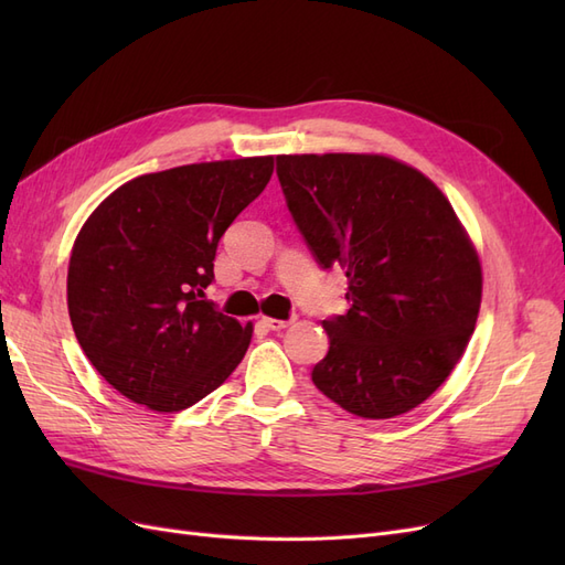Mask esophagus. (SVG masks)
I'll list each match as a JSON object with an SVG mask.
<instances>
[{"label":"esophagus","instance_id":"esophagus-1","mask_svg":"<svg viewBox=\"0 0 565 565\" xmlns=\"http://www.w3.org/2000/svg\"><path fill=\"white\" fill-rule=\"evenodd\" d=\"M292 322V320H278V318H262V324L266 330H273V332H278V330H285L287 324Z\"/></svg>","mask_w":565,"mask_h":565}]
</instances>
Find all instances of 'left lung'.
Instances as JSON below:
<instances>
[{"label": "left lung", "mask_w": 565, "mask_h": 565, "mask_svg": "<svg viewBox=\"0 0 565 565\" xmlns=\"http://www.w3.org/2000/svg\"><path fill=\"white\" fill-rule=\"evenodd\" d=\"M276 164L313 259L349 278L351 309L322 320L330 349L313 384L355 417L409 413L448 380L481 309V264L455 210L422 172L384 156Z\"/></svg>", "instance_id": "obj_1"}]
</instances>
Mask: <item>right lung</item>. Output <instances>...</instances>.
Returning <instances> with one entry per match:
<instances>
[{"label": "right lung", "instance_id": "1", "mask_svg": "<svg viewBox=\"0 0 565 565\" xmlns=\"http://www.w3.org/2000/svg\"><path fill=\"white\" fill-rule=\"evenodd\" d=\"M273 174V158L200 162L119 185L82 226L67 311L113 388L158 413L202 401L241 365L252 324L204 299L221 235Z\"/></svg>", "mask_w": 565, "mask_h": 565}]
</instances>
